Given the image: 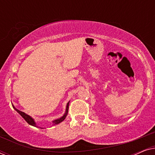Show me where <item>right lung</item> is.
<instances>
[{
    "instance_id": "1",
    "label": "right lung",
    "mask_w": 155,
    "mask_h": 155,
    "mask_svg": "<svg viewBox=\"0 0 155 155\" xmlns=\"http://www.w3.org/2000/svg\"><path fill=\"white\" fill-rule=\"evenodd\" d=\"M69 102H70V101H68V102L67 105H66V109H65V112L64 115H63V116H62V117L58 118V119H56V120H53V121H52L53 124H54V125H57V124H60V123L62 122L63 120H64L65 117H66L67 115H68V112ZM12 107H13V109H14L15 110V111H16L17 112H18V113L19 114H20V115L21 116H22V117L23 118H24V119H25V120H26V121H27V123H28V124H29V125H31V126H35V127H38L37 124H36V122L35 121V119H34V118H33L32 117H31L30 116L27 115V114H25V112H22V111H20V110H18V109H16V108L14 107L13 104H12ZM39 128H41V127H39Z\"/></svg>"
}]
</instances>
